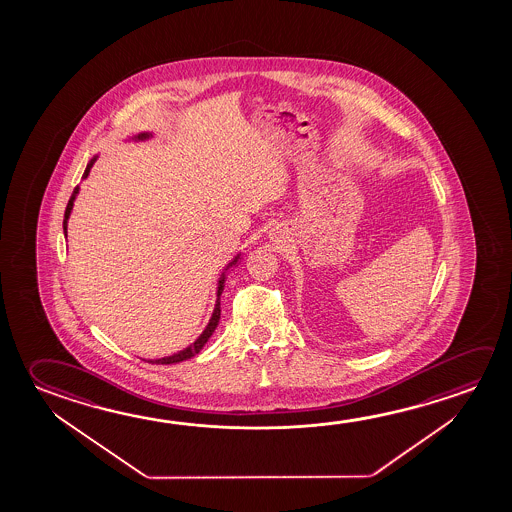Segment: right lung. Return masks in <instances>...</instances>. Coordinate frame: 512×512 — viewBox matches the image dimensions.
<instances>
[{
    "label": "right lung",
    "mask_w": 512,
    "mask_h": 512,
    "mask_svg": "<svg viewBox=\"0 0 512 512\" xmlns=\"http://www.w3.org/2000/svg\"><path fill=\"white\" fill-rule=\"evenodd\" d=\"M150 137V134H139L135 139H139V141H143V139H148ZM96 162V157H94L89 164H87V168H85L84 176L82 178H87V175H89V171H91V168H93V164ZM76 194H78V185L75 187V191H73V194H71V198H69L68 207H66V214H64V234H68V219L69 214H71V209H73V202H75ZM239 260V255L235 257L230 264H228V268L230 266H234L235 262ZM223 287H225V273L221 275V278H219V285H218V302H216V307H214V312H212V318H210L209 325H207V328L203 330L202 336L198 337L196 341H194L191 346H187L185 350H182V352L175 353V355H171V357H162V359H157V361H148L151 362V364H176V362H182L187 361V359H191V357H194L196 353H200V350H202L203 346H205V343L209 341V337L212 336V332L216 330V327H218L219 323V316H221V307H219V296H221V293H223Z\"/></svg>",
    "instance_id": "right-lung-1"
}]
</instances>
